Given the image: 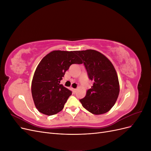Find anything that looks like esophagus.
<instances>
[{
  "label": "esophagus",
  "mask_w": 151,
  "mask_h": 151,
  "mask_svg": "<svg viewBox=\"0 0 151 151\" xmlns=\"http://www.w3.org/2000/svg\"><path fill=\"white\" fill-rule=\"evenodd\" d=\"M72 91H73V93H76V89H74V88H72Z\"/></svg>",
  "instance_id": "34e87169"
}]
</instances>
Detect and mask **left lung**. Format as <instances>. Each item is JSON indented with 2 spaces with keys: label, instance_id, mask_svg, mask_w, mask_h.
Listing matches in <instances>:
<instances>
[{
  "label": "left lung",
  "instance_id": "1",
  "mask_svg": "<svg viewBox=\"0 0 151 151\" xmlns=\"http://www.w3.org/2000/svg\"><path fill=\"white\" fill-rule=\"evenodd\" d=\"M83 59L89 78L93 81L86 96L80 99L83 106L94 115L110 110L120 93V85L115 67L103 54L94 50L76 51Z\"/></svg>",
  "mask_w": 151,
  "mask_h": 151
}]
</instances>
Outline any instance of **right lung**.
Here are the masks:
<instances>
[{
	"instance_id": "add662e5",
	"label": "right lung",
	"mask_w": 151,
	"mask_h": 151,
	"mask_svg": "<svg viewBox=\"0 0 151 151\" xmlns=\"http://www.w3.org/2000/svg\"><path fill=\"white\" fill-rule=\"evenodd\" d=\"M73 63H83L76 51L54 50L40 61L31 83L32 97L36 108L46 115L62 110L72 92L60 81Z\"/></svg>"
}]
</instances>
